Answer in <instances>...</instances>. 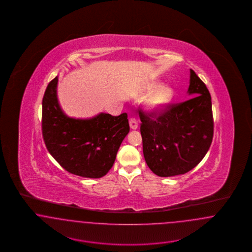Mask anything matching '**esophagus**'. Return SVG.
<instances>
[{"label":"esophagus","mask_w":252,"mask_h":252,"mask_svg":"<svg viewBox=\"0 0 252 252\" xmlns=\"http://www.w3.org/2000/svg\"><path fill=\"white\" fill-rule=\"evenodd\" d=\"M129 126L133 130L137 129L138 128V122H137V120L134 119V118H130L129 119Z\"/></svg>","instance_id":"1"}]
</instances>
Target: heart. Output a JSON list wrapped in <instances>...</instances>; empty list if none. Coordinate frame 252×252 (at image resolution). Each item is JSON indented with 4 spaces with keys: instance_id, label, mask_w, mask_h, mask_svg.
I'll return each mask as SVG.
<instances>
[{
    "instance_id": "obj_1",
    "label": "heart",
    "mask_w": 252,
    "mask_h": 252,
    "mask_svg": "<svg viewBox=\"0 0 252 252\" xmlns=\"http://www.w3.org/2000/svg\"><path fill=\"white\" fill-rule=\"evenodd\" d=\"M144 94H150L144 101V108L152 114L159 113L166 108L174 96V91L169 86L150 84L144 91Z\"/></svg>"
}]
</instances>
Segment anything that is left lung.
Returning a JSON list of instances; mask_svg holds the SVG:
<instances>
[{
    "mask_svg": "<svg viewBox=\"0 0 252 252\" xmlns=\"http://www.w3.org/2000/svg\"><path fill=\"white\" fill-rule=\"evenodd\" d=\"M191 99L174 105L156 119L140 112L144 159L158 177L183 175L207 154L214 136L211 94L190 70Z\"/></svg>",
    "mask_w": 252,
    "mask_h": 252,
    "instance_id": "left-lung-1",
    "label": "left lung"
}]
</instances>
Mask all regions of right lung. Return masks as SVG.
<instances>
[{"label": "right lung", "instance_id": "add662e5", "mask_svg": "<svg viewBox=\"0 0 252 252\" xmlns=\"http://www.w3.org/2000/svg\"><path fill=\"white\" fill-rule=\"evenodd\" d=\"M58 83L56 76L42 99V135L49 153L71 174L102 178L112 167L129 132L127 114L100 112L87 119L69 117L60 107Z\"/></svg>", "mask_w": 252, "mask_h": 252}]
</instances>
